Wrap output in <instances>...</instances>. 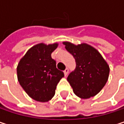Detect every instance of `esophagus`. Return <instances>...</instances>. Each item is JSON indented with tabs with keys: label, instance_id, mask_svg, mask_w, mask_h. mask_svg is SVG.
Masks as SVG:
<instances>
[{
	"label": "esophagus",
	"instance_id": "esophagus-1",
	"mask_svg": "<svg viewBox=\"0 0 124 124\" xmlns=\"http://www.w3.org/2000/svg\"><path fill=\"white\" fill-rule=\"evenodd\" d=\"M68 72H69V70L68 68H66L64 70V76H67V74H68Z\"/></svg>",
	"mask_w": 124,
	"mask_h": 124
}]
</instances>
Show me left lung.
<instances>
[{"label": "left lung", "instance_id": "left-lung-1", "mask_svg": "<svg viewBox=\"0 0 124 124\" xmlns=\"http://www.w3.org/2000/svg\"><path fill=\"white\" fill-rule=\"evenodd\" d=\"M63 44L76 62L75 70L67 77L74 93L83 99L96 95L108 81V63L95 48L86 43L75 45L64 41Z\"/></svg>", "mask_w": 124, "mask_h": 124}]
</instances>
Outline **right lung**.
<instances>
[{"label": "right lung", "mask_w": 124, "mask_h": 124, "mask_svg": "<svg viewBox=\"0 0 124 124\" xmlns=\"http://www.w3.org/2000/svg\"><path fill=\"white\" fill-rule=\"evenodd\" d=\"M57 46L58 43L36 44L18 64L17 78L21 86L30 98L39 102L50 101L64 77L63 72L56 67V62L51 56Z\"/></svg>", "instance_id": "obj_1"}]
</instances>
